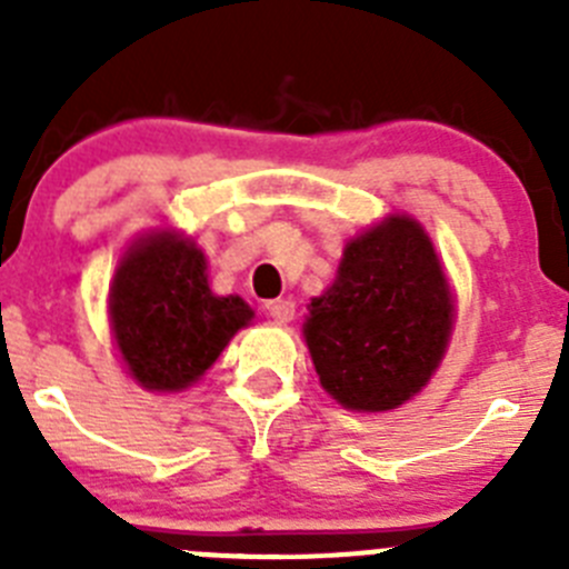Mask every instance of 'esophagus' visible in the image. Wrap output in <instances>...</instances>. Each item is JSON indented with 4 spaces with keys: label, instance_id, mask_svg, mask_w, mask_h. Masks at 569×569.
<instances>
[{
    "label": "esophagus",
    "instance_id": "1",
    "mask_svg": "<svg viewBox=\"0 0 569 569\" xmlns=\"http://www.w3.org/2000/svg\"><path fill=\"white\" fill-rule=\"evenodd\" d=\"M264 308H268L270 319L279 321V325H288V321L293 319V316H296V305H293V301H290V299H276V301H268V305H264Z\"/></svg>",
    "mask_w": 569,
    "mask_h": 569
}]
</instances>
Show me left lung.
Returning a JSON list of instances; mask_svg holds the SVG:
<instances>
[{
  "instance_id": "1",
  "label": "left lung",
  "mask_w": 569,
  "mask_h": 569,
  "mask_svg": "<svg viewBox=\"0 0 569 569\" xmlns=\"http://www.w3.org/2000/svg\"><path fill=\"white\" fill-rule=\"evenodd\" d=\"M453 305L419 222L390 216L345 248L333 288L305 325L321 387L350 410H393L445 356Z\"/></svg>"
}]
</instances>
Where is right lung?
Masks as SVG:
<instances>
[{
  "label": "right lung",
  "instance_id": "1",
  "mask_svg": "<svg viewBox=\"0 0 569 569\" xmlns=\"http://www.w3.org/2000/svg\"><path fill=\"white\" fill-rule=\"evenodd\" d=\"M204 253L190 239L156 233L136 241L110 288V328L128 370L148 390H182L219 359L253 310L213 296Z\"/></svg>",
  "mask_w": 569,
  "mask_h": 569
}]
</instances>
